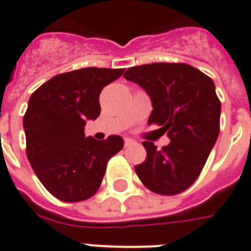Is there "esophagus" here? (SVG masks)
Returning <instances> with one entry per match:
<instances>
[{
    "label": "esophagus",
    "mask_w": 251,
    "mask_h": 251,
    "mask_svg": "<svg viewBox=\"0 0 251 251\" xmlns=\"http://www.w3.org/2000/svg\"><path fill=\"white\" fill-rule=\"evenodd\" d=\"M134 141L133 139H130V138H125L124 139V145H125V147H127V146H131V145H134Z\"/></svg>",
    "instance_id": "esophagus-1"
}]
</instances>
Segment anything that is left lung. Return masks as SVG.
I'll use <instances>...</instances> for the list:
<instances>
[{"label":"left lung","mask_w":251,"mask_h":251,"mask_svg":"<svg viewBox=\"0 0 251 251\" xmlns=\"http://www.w3.org/2000/svg\"><path fill=\"white\" fill-rule=\"evenodd\" d=\"M149 93L152 112L149 125L160 126L171 142L156 149L142 142L146 159L135 166L143 185L152 192L174 196L194 184L220 133L221 102L215 83L185 63H151L124 74Z\"/></svg>","instance_id":"obj_1"}]
</instances>
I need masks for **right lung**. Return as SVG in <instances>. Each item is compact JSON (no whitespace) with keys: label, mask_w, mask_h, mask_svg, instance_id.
Masks as SVG:
<instances>
[{"label":"right lung","mask_w":251,"mask_h":251,"mask_svg":"<svg viewBox=\"0 0 251 251\" xmlns=\"http://www.w3.org/2000/svg\"><path fill=\"white\" fill-rule=\"evenodd\" d=\"M124 68L88 67L53 76L30 97L24 116L26 155L50 194L64 202H79L99 191L109 159L124 139L109 135L85 138L87 120L100 116L102 88Z\"/></svg>","instance_id":"right-lung-1"}]
</instances>
